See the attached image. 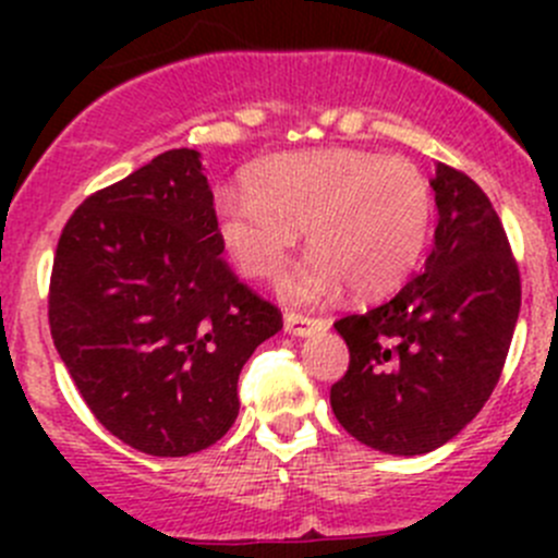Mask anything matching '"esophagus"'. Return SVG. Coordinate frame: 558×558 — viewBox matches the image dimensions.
<instances>
[{
  "mask_svg": "<svg viewBox=\"0 0 558 558\" xmlns=\"http://www.w3.org/2000/svg\"><path fill=\"white\" fill-rule=\"evenodd\" d=\"M283 324H286V331H289V335H296V337H307V335H311V331L320 329V326H324V320H320V318H313V315H302V313H286Z\"/></svg>",
  "mask_w": 558,
  "mask_h": 558,
  "instance_id": "esophagus-1",
  "label": "esophagus"
}]
</instances>
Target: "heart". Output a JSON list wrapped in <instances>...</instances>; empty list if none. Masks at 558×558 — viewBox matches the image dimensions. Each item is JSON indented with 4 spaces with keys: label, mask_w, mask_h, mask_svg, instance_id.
<instances>
[{
    "label": "heart",
    "mask_w": 558,
    "mask_h": 558,
    "mask_svg": "<svg viewBox=\"0 0 558 558\" xmlns=\"http://www.w3.org/2000/svg\"><path fill=\"white\" fill-rule=\"evenodd\" d=\"M432 229V191L408 159L353 148L278 154L245 174V194L216 205L218 243L240 275L278 278L305 232L313 253L283 280L289 302H318L342 283L356 296L397 291Z\"/></svg>",
    "instance_id": "heart-1"
}]
</instances>
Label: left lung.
<instances>
[{
  "mask_svg": "<svg viewBox=\"0 0 558 558\" xmlns=\"http://www.w3.org/2000/svg\"><path fill=\"white\" fill-rule=\"evenodd\" d=\"M426 267L391 300L335 320L348 373L329 399L348 435L393 456L459 435L499 384L521 311V272L481 185L437 161Z\"/></svg>",
  "mask_w": 558,
  "mask_h": 558,
  "instance_id": "obj_1",
  "label": "left lung"
}]
</instances>
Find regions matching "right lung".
<instances>
[{
    "label": "right lung",
    "instance_id": "obj_1",
    "mask_svg": "<svg viewBox=\"0 0 558 558\" xmlns=\"http://www.w3.org/2000/svg\"><path fill=\"white\" fill-rule=\"evenodd\" d=\"M221 253L191 148L94 191L61 229L50 337L94 418L137 451L189 456L221 440L243 364L283 329Z\"/></svg>",
    "mask_w": 558,
    "mask_h": 558
}]
</instances>
